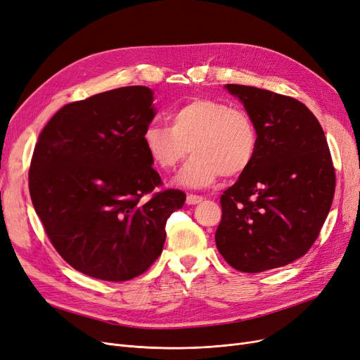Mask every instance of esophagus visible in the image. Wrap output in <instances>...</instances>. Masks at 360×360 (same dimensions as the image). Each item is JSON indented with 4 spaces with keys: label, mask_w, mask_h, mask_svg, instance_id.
I'll use <instances>...</instances> for the list:
<instances>
[{
    "label": "esophagus",
    "mask_w": 360,
    "mask_h": 360,
    "mask_svg": "<svg viewBox=\"0 0 360 360\" xmlns=\"http://www.w3.org/2000/svg\"><path fill=\"white\" fill-rule=\"evenodd\" d=\"M200 202H203V197L202 195H195V194H188L187 195V205H197V203H200Z\"/></svg>",
    "instance_id": "34e87169"
}]
</instances>
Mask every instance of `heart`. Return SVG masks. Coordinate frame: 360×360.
I'll return each mask as SVG.
<instances>
[{"instance_id": "b5f03b06", "label": "heart", "mask_w": 360, "mask_h": 360, "mask_svg": "<svg viewBox=\"0 0 360 360\" xmlns=\"http://www.w3.org/2000/svg\"><path fill=\"white\" fill-rule=\"evenodd\" d=\"M170 127L150 124L142 142L153 163L173 170L194 154L176 178L187 188H206L222 175L236 178L252 165L258 136L250 117L214 99H193L169 115Z\"/></svg>"}]
</instances>
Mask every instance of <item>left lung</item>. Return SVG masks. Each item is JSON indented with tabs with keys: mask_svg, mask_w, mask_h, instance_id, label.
<instances>
[{
	"mask_svg": "<svg viewBox=\"0 0 360 360\" xmlns=\"http://www.w3.org/2000/svg\"><path fill=\"white\" fill-rule=\"evenodd\" d=\"M257 129L255 158L221 195L215 234L233 269L261 273L307 254L335 191L323 129L300 101L242 84H225Z\"/></svg>",
	"mask_w": 360,
	"mask_h": 360,
	"instance_id": "left-lung-1",
	"label": "left lung"
}]
</instances>
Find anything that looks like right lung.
Segmentation results:
<instances>
[{"mask_svg": "<svg viewBox=\"0 0 360 360\" xmlns=\"http://www.w3.org/2000/svg\"><path fill=\"white\" fill-rule=\"evenodd\" d=\"M154 91L120 87L65 105L39 133L30 193L51 245L72 269L108 282L142 274L160 257L166 222L185 203L162 185L142 133Z\"/></svg>", "mask_w": 360, "mask_h": 360, "instance_id": "right-lung-1", "label": "right lung"}]
</instances>
